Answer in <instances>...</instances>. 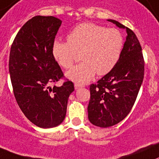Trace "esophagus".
Instances as JSON below:
<instances>
[{
    "label": "esophagus",
    "mask_w": 159,
    "mask_h": 159,
    "mask_svg": "<svg viewBox=\"0 0 159 159\" xmlns=\"http://www.w3.org/2000/svg\"><path fill=\"white\" fill-rule=\"evenodd\" d=\"M74 87H75V90H78V89H80V88H81V87H83V86L80 85V84H75Z\"/></svg>",
    "instance_id": "1"
}]
</instances>
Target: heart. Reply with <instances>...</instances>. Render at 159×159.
Returning <instances> with one entry per match:
<instances>
[{
	"mask_svg": "<svg viewBox=\"0 0 159 159\" xmlns=\"http://www.w3.org/2000/svg\"><path fill=\"white\" fill-rule=\"evenodd\" d=\"M123 46V36L117 29L82 23L68 34L67 43L54 41L52 54L60 66L69 69L76 54L80 53L83 62L72 68L66 75L76 84H84L96 72L98 75L109 73L119 62Z\"/></svg>",
	"mask_w": 159,
	"mask_h": 159,
	"instance_id": "heart-1",
	"label": "heart"
}]
</instances>
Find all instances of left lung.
I'll return each mask as SVG.
<instances>
[{
  "instance_id": "8db88e82",
  "label": "left lung",
  "mask_w": 159,
  "mask_h": 159,
  "mask_svg": "<svg viewBox=\"0 0 159 159\" xmlns=\"http://www.w3.org/2000/svg\"><path fill=\"white\" fill-rule=\"evenodd\" d=\"M127 33L116 67L90 86L88 119L93 125L107 128L124 119L137 99L144 75L142 48L135 33L119 22L108 19Z\"/></svg>"
}]
</instances>
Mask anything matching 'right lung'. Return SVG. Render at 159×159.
<instances>
[{
  "label": "right lung",
  "mask_w": 159,
  "mask_h": 159,
  "mask_svg": "<svg viewBox=\"0 0 159 159\" xmlns=\"http://www.w3.org/2000/svg\"><path fill=\"white\" fill-rule=\"evenodd\" d=\"M61 21L37 16L17 33L9 56V73L15 98L25 117L40 128L58 126L65 119L74 84H51L63 77L52 54V44Z\"/></svg>",
  "instance_id": "obj_1"
}]
</instances>
